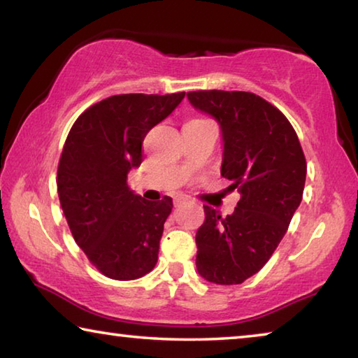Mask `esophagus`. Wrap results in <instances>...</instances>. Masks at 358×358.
Here are the masks:
<instances>
[{"label": "esophagus", "instance_id": "1", "mask_svg": "<svg viewBox=\"0 0 358 358\" xmlns=\"http://www.w3.org/2000/svg\"><path fill=\"white\" fill-rule=\"evenodd\" d=\"M187 201H189V199H187L186 196H177V197H175L173 203H175V207H178V205H181L183 202H187Z\"/></svg>", "mask_w": 358, "mask_h": 358}]
</instances>
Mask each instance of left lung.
Returning <instances> with one entry per match:
<instances>
[{"label":"left lung","mask_w":358,"mask_h":358,"mask_svg":"<svg viewBox=\"0 0 358 358\" xmlns=\"http://www.w3.org/2000/svg\"><path fill=\"white\" fill-rule=\"evenodd\" d=\"M187 99L220 123L221 175L241 196L226 217L203 205L197 271L210 282L241 284L268 262L287 232L303 197L305 155L289 120L257 94L202 90Z\"/></svg>","instance_id":"obj_1"}]
</instances>
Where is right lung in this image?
Listing matches in <instances>:
<instances>
[{
  "label": "right lung",
  "mask_w": 358,
  "mask_h": 358,
  "mask_svg": "<svg viewBox=\"0 0 358 358\" xmlns=\"http://www.w3.org/2000/svg\"><path fill=\"white\" fill-rule=\"evenodd\" d=\"M185 98L117 94L76 120L59 157L57 186L76 243L110 280H137L157 262L172 199L145 201L131 191L128 173L141 166L148 131Z\"/></svg>",
  "instance_id": "obj_1"
}]
</instances>
